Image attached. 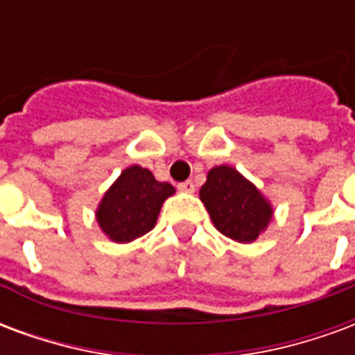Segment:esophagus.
<instances>
[{"label": "esophagus", "mask_w": 355, "mask_h": 355, "mask_svg": "<svg viewBox=\"0 0 355 355\" xmlns=\"http://www.w3.org/2000/svg\"><path fill=\"white\" fill-rule=\"evenodd\" d=\"M178 190L184 193H192L193 190H196V184H193L192 180H186V182H180V184H178Z\"/></svg>", "instance_id": "1"}]
</instances>
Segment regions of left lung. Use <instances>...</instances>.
<instances>
[{
	"mask_svg": "<svg viewBox=\"0 0 355 355\" xmlns=\"http://www.w3.org/2000/svg\"><path fill=\"white\" fill-rule=\"evenodd\" d=\"M200 200L216 230L238 243L257 241L274 216L266 196L230 165H216L209 171Z\"/></svg>",
	"mask_w": 355,
	"mask_h": 355,
	"instance_id": "left-lung-1",
	"label": "left lung"
}]
</instances>
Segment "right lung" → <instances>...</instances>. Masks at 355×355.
<instances>
[{
  "mask_svg": "<svg viewBox=\"0 0 355 355\" xmlns=\"http://www.w3.org/2000/svg\"><path fill=\"white\" fill-rule=\"evenodd\" d=\"M173 193L169 182H159L152 171L131 165L102 196L94 211L98 228L114 243H131L154 228L163 201Z\"/></svg>",
  "mask_w": 355,
  "mask_h": 355,
  "instance_id": "1",
  "label": "right lung"
}]
</instances>
